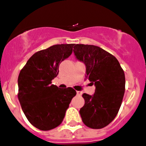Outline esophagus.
<instances>
[{"label":"esophagus","mask_w":146,"mask_h":146,"mask_svg":"<svg viewBox=\"0 0 146 146\" xmlns=\"http://www.w3.org/2000/svg\"><path fill=\"white\" fill-rule=\"evenodd\" d=\"M76 93H77L78 96H81L82 92H80V91H77V92H76Z\"/></svg>","instance_id":"esophagus-1"}]
</instances>
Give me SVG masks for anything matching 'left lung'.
Segmentation results:
<instances>
[{
	"label": "left lung",
	"mask_w": 146,
	"mask_h": 146,
	"mask_svg": "<svg viewBox=\"0 0 146 146\" xmlns=\"http://www.w3.org/2000/svg\"><path fill=\"white\" fill-rule=\"evenodd\" d=\"M73 48L76 58L86 65V78L96 86L93 96H82V121L90 128H103L113 121L121 108L125 93L124 71L115 56L98 46L77 44Z\"/></svg>",
	"instance_id": "1"
}]
</instances>
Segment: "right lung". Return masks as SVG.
I'll list each match as a JSON object with an SVG mask.
<instances>
[{
	"mask_svg": "<svg viewBox=\"0 0 146 146\" xmlns=\"http://www.w3.org/2000/svg\"><path fill=\"white\" fill-rule=\"evenodd\" d=\"M74 44H59L34 53L18 78V100L27 119L35 128L49 131L63 121L76 91L51 84L59 65L73 52Z\"/></svg>",
	"mask_w": 146,
	"mask_h": 146,
	"instance_id": "add662e5",
	"label": "right lung"
}]
</instances>
